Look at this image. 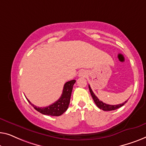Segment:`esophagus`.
Masks as SVG:
<instances>
[{"label":"esophagus","mask_w":146,"mask_h":146,"mask_svg":"<svg viewBox=\"0 0 146 146\" xmlns=\"http://www.w3.org/2000/svg\"><path fill=\"white\" fill-rule=\"evenodd\" d=\"M85 75H86V74H85V73H84V72H83V71H82V72H81V73H79V76H80V77H85Z\"/></svg>","instance_id":"obj_1"}]
</instances>
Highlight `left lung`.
<instances>
[{
  "label": "left lung",
  "instance_id": "left-lung-1",
  "mask_svg": "<svg viewBox=\"0 0 146 146\" xmlns=\"http://www.w3.org/2000/svg\"><path fill=\"white\" fill-rule=\"evenodd\" d=\"M89 88L90 93H91L92 97H93V100H94V102H95L96 105L98 107L100 108V109H102V110H104V111H110V110H116V109H117V108H120V107H121V106H122L123 105H124V104L127 102V101H128V100H127L125 102H123L122 104H117V105H110V104L104 103L103 102H102L101 100H100L97 97H96L95 94H94V93L93 92V91H92V89H91V87H90V85H89Z\"/></svg>",
  "mask_w": 146,
  "mask_h": 146
}]
</instances>
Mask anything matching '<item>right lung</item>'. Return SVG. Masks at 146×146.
Here are the masks:
<instances>
[{"label": "right lung", "mask_w": 146, "mask_h": 146, "mask_svg": "<svg viewBox=\"0 0 146 146\" xmlns=\"http://www.w3.org/2000/svg\"><path fill=\"white\" fill-rule=\"evenodd\" d=\"M75 82V80H71V81L67 82L63 87V93L61 97L54 103L46 106V107H37L32 104L29 100H27L33 107L40 113L45 115H49V116H59L64 113L68 108L69 102H70L71 93H72L73 86Z\"/></svg>", "instance_id": "right-lung-1"}]
</instances>
